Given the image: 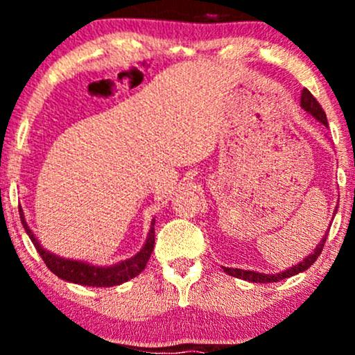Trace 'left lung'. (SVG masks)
Returning <instances> with one entry per match:
<instances>
[{"instance_id":"8db88e82","label":"left lung","mask_w":355,"mask_h":355,"mask_svg":"<svg viewBox=\"0 0 355 355\" xmlns=\"http://www.w3.org/2000/svg\"><path fill=\"white\" fill-rule=\"evenodd\" d=\"M300 107H302L305 112L311 113V115L315 118V120H319L320 123H324L325 126H327V116H325V112H324V110H322L319 101L313 98V95H312L311 92H309L307 88L302 89V96H300ZM325 239H327V234L324 235L322 242L315 247V250H313L312 254L307 257V259L302 260V262H300V263H297V266H294V267L287 268V270H285V272H280V274L268 275V274H259V272L242 270V268H229V267H223V272H227V274L232 275V277H237V279H243V280H248V282H255V284L279 282V280L288 279V277H292V275H295V274H300V272L307 270V268L311 267L312 263L315 262L317 259H319V255L322 254V248H324Z\"/></svg>"}]
</instances>
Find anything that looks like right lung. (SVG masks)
<instances>
[{"mask_svg":"<svg viewBox=\"0 0 355 355\" xmlns=\"http://www.w3.org/2000/svg\"><path fill=\"white\" fill-rule=\"evenodd\" d=\"M19 217H21L24 230H26V234L30 235L31 242H33V245L36 250H38V254L43 259V262L46 263V267L50 268L53 274L58 275L60 279L67 280V282L88 285V287H113V285H120L140 274V272L145 268L146 262H148L150 255H152L153 252L155 220L152 222V229H150L146 243L135 257H132V259L125 260V262L121 263H116V266L113 267H95V266H89V263L78 262V260L61 259V257L53 255L48 250H44V248L40 245L38 240L35 239L33 232L30 230L28 223L24 222L21 207H19Z\"/></svg>","mask_w":355,"mask_h":355,"instance_id":"obj_1","label":"right lung"}]
</instances>
